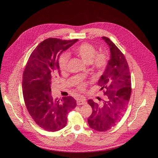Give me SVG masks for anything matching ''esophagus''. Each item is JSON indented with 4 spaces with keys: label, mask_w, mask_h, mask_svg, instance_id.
<instances>
[{
    "label": "esophagus",
    "mask_w": 158,
    "mask_h": 158,
    "mask_svg": "<svg viewBox=\"0 0 158 158\" xmlns=\"http://www.w3.org/2000/svg\"><path fill=\"white\" fill-rule=\"evenodd\" d=\"M86 100L83 99H78L77 100V105H83L85 104H86Z\"/></svg>",
    "instance_id": "obj_1"
}]
</instances>
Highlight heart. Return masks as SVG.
<instances>
[{"instance_id":"1","label":"heart","mask_w":158,"mask_h":158,"mask_svg":"<svg viewBox=\"0 0 158 158\" xmlns=\"http://www.w3.org/2000/svg\"><path fill=\"white\" fill-rule=\"evenodd\" d=\"M74 52L79 56L82 60L87 64H91L93 68L98 71H101L105 68L108 57L105 52L97 53L96 48L88 43H83L74 49ZM70 56L68 53H62L59 59V64L60 70L64 71L66 70ZM85 87V83H79L77 88L83 90Z\"/></svg>"}]
</instances>
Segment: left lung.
Segmentation results:
<instances>
[{
	"label": "left lung",
	"instance_id": "left-lung-1",
	"mask_svg": "<svg viewBox=\"0 0 158 158\" xmlns=\"http://www.w3.org/2000/svg\"><path fill=\"white\" fill-rule=\"evenodd\" d=\"M102 38L109 46L111 56L98 85L108 99L101 104L92 99L88 101L92 108V113L88 118V124L98 131H107L121 120L131 93L130 72L126 57L110 38Z\"/></svg>",
	"mask_w": 158,
	"mask_h": 158
}]
</instances>
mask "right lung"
Wrapping results in <instances>:
<instances>
[{"label": "right lung", "instance_id": "1", "mask_svg": "<svg viewBox=\"0 0 158 158\" xmlns=\"http://www.w3.org/2000/svg\"><path fill=\"white\" fill-rule=\"evenodd\" d=\"M78 39L62 40L49 38L40 43L32 52L25 68L23 92L27 110L35 123L48 131H56L67 124V115L76 106L75 99L52 96L51 84L60 76V54Z\"/></svg>", "mask_w": 158, "mask_h": 158}]
</instances>
